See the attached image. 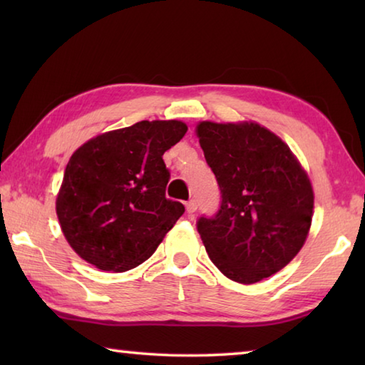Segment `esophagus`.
Wrapping results in <instances>:
<instances>
[{"mask_svg":"<svg viewBox=\"0 0 365 365\" xmlns=\"http://www.w3.org/2000/svg\"><path fill=\"white\" fill-rule=\"evenodd\" d=\"M196 207H197L196 200H190V201L187 202V212H188V214H193V212L196 211Z\"/></svg>","mask_w":365,"mask_h":365,"instance_id":"obj_1","label":"esophagus"}]
</instances>
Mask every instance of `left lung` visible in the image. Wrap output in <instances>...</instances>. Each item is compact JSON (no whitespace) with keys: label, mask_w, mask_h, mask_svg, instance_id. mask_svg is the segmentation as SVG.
<instances>
[{"label":"left lung","mask_w":365,"mask_h":365,"mask_svg":"<svg viewBox=\"0 0 365 365\" xmlns=\"http://www.w3.org/2000/svg\"><path fill=\"white\" fill-rule=\"evenodd\" d=\"M206 163L220 190L212 217L196 228L211 261L233 282L274 275L298 255L312 222L309 177L287 143L256 122H200Z\"/></svg>","instance_id":"obj_1"}]
</instances>
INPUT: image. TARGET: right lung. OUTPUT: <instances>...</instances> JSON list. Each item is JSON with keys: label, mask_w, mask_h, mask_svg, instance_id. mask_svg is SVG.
Wrapping results in <instances>:
<instances>
[{"label": "right lung", "mask_w": 365, "mask_h": 365, "mask_svg": "<svg viewBox=\"0 0 365 365\" xmlns=\"http://www.w3.org/2000/svg\"><path fill=\"white\" fill-rule=\"evenodd\" d=\"M180 120H141L91 138L72 154L56 200L67 242L98 269L125 272L150 257L178 217L165 197L163 154L183 138Z\"/></svg>", "instance_id": "add662e5"}]
</instances>
